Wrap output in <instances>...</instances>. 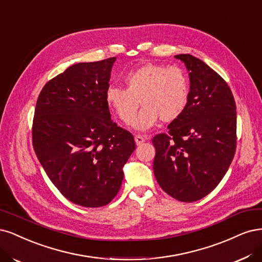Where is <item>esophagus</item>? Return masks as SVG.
<instances>
[{
    "instance_id": "obj_1",
    "label": "esophagus",
    "mask_w": 262,
    "mask_h": 262,
    "mask_svg": "<svg viewBox=\"0 0 262 262\" xmlns=\"http://www.w3.org/2000/svg\"><path fill=\"white\" fill-rule=\"evenodd\" d=\"M134 140H135V143H137V145H140V144H142L143 142H145V138L142 137V135H135Z\"/></svg>"
}]
</instances>
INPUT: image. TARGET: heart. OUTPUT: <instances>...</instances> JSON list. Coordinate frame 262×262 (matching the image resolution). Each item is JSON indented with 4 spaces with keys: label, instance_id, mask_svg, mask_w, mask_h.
I'll return each instance as SVG.
<instances>
[{
    "label": "heart",
    "instance_id": "b5f03b06",
    "mask_svg": "<svg viewBox=\"0 0 262 262\" xmlns=\"http://www.w3.org/2000/svg\"><path fill=\"white\" fill-rule=\"evenodd\" d=\"M124 89L110 86L105 100L111 110L124 123H131L143 107L133 125L146 131L158 122L169 123L182 116L189 98V79L177 66L147 62L125 74Z\"/></svg>",
    "mask_w": 262,
    "mask_h": 262
}]
</instances>
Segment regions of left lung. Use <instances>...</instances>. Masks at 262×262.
Segmentation results:
<instances>
[{"instance_id":"left-lung-1","label":"left lung","mask_w":262,"mask_h":262,"mask_svg":"<svg viewBox=\"0 0 262 262\" xmlns=\"http://www.w3.org/2000/svg\"><path fill=\"white\" fill-rule=\"evenodd\" d=\"M189 76V98L167 133L152 138L154 174L176 200L193 203L215 188L236 149V105L224 79L201 59L180 54Z\"/></svg>"}]
</instances>
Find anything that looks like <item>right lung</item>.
Segmentation results:
<instances>
[{
  "label": "right lung",
  "instance_id": "obj_1",
  "mask_svg": "<svg viewBox=\"0 0 262 262\" xmlns=\"http://www.w3.org/2000/svg\"><path fill=\"white\" fill-rule=\"evenodd\" d=\"M116 57L79 62L50 80L35 105L32 144L52 183L68 201L97 208L122 183L133 135L111 118L105 100Z\"/></svg>",
  "mask_w": 262,
  "mask_h": 262
}]
</instances>
